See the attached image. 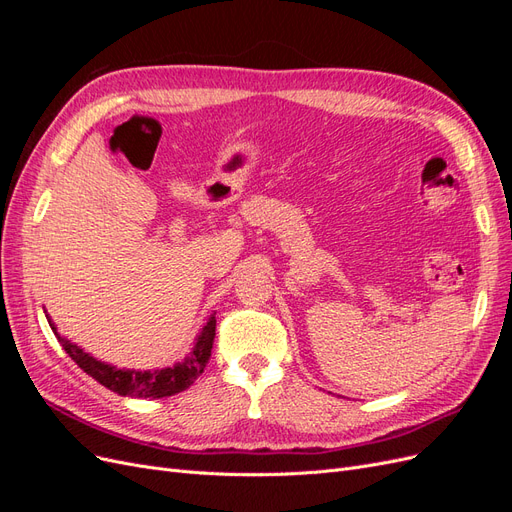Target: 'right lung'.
Listing matches in <instances>:
<instances>
[{"label":"right lung","instance_id":"right-lung-1","mask_svg":"<svg viewBox=\"0 0 512 512\" xmlns=\"http://www.w3.org/2000/svg\"><path fill=\"white\" fill-rule=\"evenodd\" d=\"M46 320H49L51 329L57 335L61 346H64V350L70 354V359L79 365L85 374H89L102 386H106V389H111L113 393L123 397L160 399V397H170L190 389L209 363L213 337H215V314H213L209 316L203 331L198 333L192 352L185 356L181 363H175L173 367H164V369H153V371H136V369H117L115 365H108L94 359V356H89L83 348L72 344L70 339L59 337L57 327L49 318V314H46Z\"/></svg>","mask_w":512,"mask_h":512}]
</instances>
